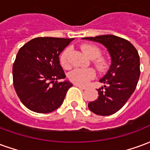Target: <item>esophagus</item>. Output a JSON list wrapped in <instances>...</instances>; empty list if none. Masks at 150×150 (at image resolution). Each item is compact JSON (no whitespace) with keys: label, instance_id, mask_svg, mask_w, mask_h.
Segmentation results:
<instances>
[{"label":"esophagus","instance_id":"obj_1","mask_svg":"<svg viewBox=\"0 0 150 150\" xmlns=\"http://www.w3.org/2000/svg\"><path fill=\"white\" fill-rule=\"evenodd\" d=\"M75 87H77V88H80V89H83V90L87 88L86 87H83V86H81V85H79V84H75Z\"/></svg>","mask_w":150,"mask_h":150}]
</instances>
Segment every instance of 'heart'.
<instances>
[{"instance_id":"1","label":"heart","mask_w":150,"mask_h":150,"mask_svg":"<svg viewBox=\"0 0 150 150\" xmlns=\"http://www.w3.org/2000/svg\"><path fill=\"white\" fill-rule=\"evenodd\" d=\"M81 49L83 52L91 59H92V63L96 68L100 72L107 71L110 62L104 56H100L101 50L98 46L92 44H83L81 46ZM70 47H67L62 50L59 55L60 64L63 68L68 69L71 67L70 60ZM96 77V71L93 68H75L69 73V79L75 84L87 85L88 82Z\"/></svg>"}]
</instances>
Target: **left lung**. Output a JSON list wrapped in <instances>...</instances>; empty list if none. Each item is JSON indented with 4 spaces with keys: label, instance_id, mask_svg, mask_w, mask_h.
<instances>
[{
    "label": "left lung",
    "instance_id": "obj_1",
    "mask_svg": "<svg viewBox=\"0 0 150 150\" xmlns=\"http://www.w3.org/2000/svg\"><path fill=\"white\" fill-rule=\"evenodd\" d=\"M102 43L112 57L107 75L100 80L104 88L97 89L99 96L88 104V108L99 116H109L119 111L135 91L140 77L138 52L128 40L115 35L83 38Z\"/></svg>",
    "mask_w": 150,
    "mask_h": 150
}]
</instances>
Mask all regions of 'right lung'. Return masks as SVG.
<instances>
[{
    "label": "right lung",
    "mask_w": 150,
    "mask_h": 150,
    "mask_svg": "<svg viewBox=\"0 0 150 150\" xmlns=\"http://www.w3.org/2000/svg\"><path fill=\"white\" fill-rule=\"evenodd\" d=\"M74 38L39 37L21 46L13 66V81L18 96L25 107L48 113L61 106L70 82H59L66 75L59 55Z\"/></svg>",
    "instance_id": "right-lung-1"
}]
</instances>
